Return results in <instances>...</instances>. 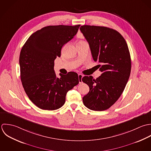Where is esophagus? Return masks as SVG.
<instances>
[{"label": "esophagus", "mask_w": 151, "mask_h": 151, "mask_svg": "<svg viewBox=\"0 0 151 151\" xmlns=\"http://www.w3.org/2000/svg\"><path fill=\"white\" fill-rule=\"evenodd\" d=\"M82 78H83V75L82 74H79L78 75V78H79V83H82Z\"/></svg>", "instance_id": "34e87169"}]
</instances>
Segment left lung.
<instances>
[{
	"instance_id": "1",
	"label": "left lung",
	"mask_w": 151,
	"mask_h": 151,
	"mask_svg": "<svg viewBox=\"0 0 151 151\" xmlns=\"http://www.w3.org/2000/svg\"><path fill=\"white\" fill-rule=\"evenodd\" d=\"M80 30L88 42L92 57L102 72L96 79L85 76L82 81L89 87L83 97L88 109L103 111L119 99L129 78L131 61L127 44L117 31L106 27L84 25Z\"/></svg>"
}]
</instances>
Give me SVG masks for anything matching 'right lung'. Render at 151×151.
<instances>
[{
	"mask_svg": "<svg viewBox=\"0 0 151 151\" xmlns=\"http://www.w3.org/2000/svg\"><path fill=\"white\" fill-rule=\"evenodd\" d=\"M81 25L49 26L32 34L19 58L20 78L31 101L42 110H55L65 102L67 92L79 83L73 72L56 76L54 60L62 47L76 34Z\"/></svg>",
	"mask_w": 151,
	"mask_h": 151,
	"instance_id": "1",
	"label": "right lung"
}]
</instances>
